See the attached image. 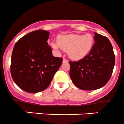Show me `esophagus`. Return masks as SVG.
<instances>
[{
	"label": "esophagus",
	"instance_id": "esophagus-1",
	"mask_svg": "<svg viewBox=\"0 0 124 124\" xmlns=\"http://www.w3.org/2000/svg\"><path fill=\"white\" fill-rule=\"evenodd\" d=\"M62 62H64H64H69V61L67 60H66V59H65V58H63V60H62Z\"/></svg>",
	"mask_w": 124,
	"mask_h": 124
}]
</instances>
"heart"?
Here are the masks:
<instances>
[{
    "label": "heart",
    "mask_w": 124,
    "mask_h": 124,
    "mask_svg": "<svg viewBox=\"0 0 124 124\" xmlns=\"http://www.w3.org/2000/svg\"><path fill=\"white\" fill-rule=\"evenodd\" d=\"M94 39L90 34L85 35L68 34L62 35L58 39V43H52V46L57 50L68 51L69 57L78 60L84 58L91 51Z\"/></svg>",
    "instance_id": "obj_1"
}]
</instances>
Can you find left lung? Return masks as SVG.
<instances>
[{
  "label": "left lung",
  "mask_w": 124,
  "mask_h": 124,
  "mask_svg": "<svg viewBox=\"0 0 124 124\" xmlns=\"http://www.w3.org/2000/svg\"><path fill=\"white\" fill-rule=\"evenodd\" d=\"M95 44L89 54L77 62H70L69 75L79 89L93 90L104 86L110 79L115 56L110 40L95 33Z\"/></svg>",
  "instance_id": "1"
}]
</instances>
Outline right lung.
Returning <instances> with one entry per match:
<instances>
[{
	"instance_id": "1",
	"label": "right lung",
	"mask_w": 124,
	"mask_h": 124,
	"mask_svg": "<svg viewBox=\"0 0 124 124\" xmlns=\"http://www.w3.org/2000/svg\"><path fill=\"white\" fill-rule=\"evenodd\" d=\"M49 36L48 31L39 29L26 34L14 45L11 74L14 83L26 92L46 89L62 64V58L52 55Z\"/></svg>"
}]
</instances>
